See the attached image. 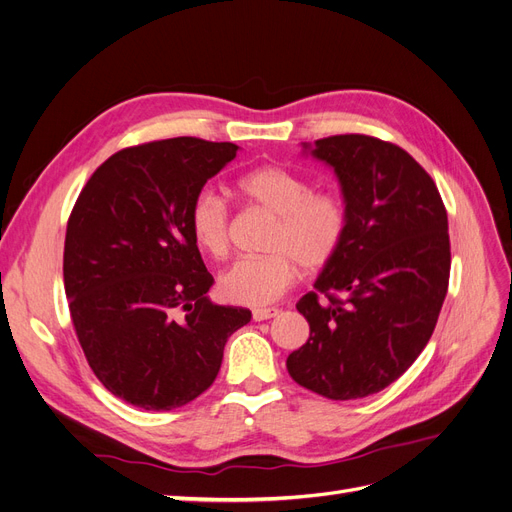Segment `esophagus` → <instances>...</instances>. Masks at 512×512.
I'll return each instance as SVG.
<instances>
[{"label": "esophagus", "mask_w": 512, "mask_h": 512, "mask_svg": "<svg viewBox=\"0 0 512 512\" xmlns=\"http://www.w3.org/2000/svg\"><path fill=\"white\" fill-rule=\"evenodd\" d=\"M275 316H280V309H275V307H258V309H254V312H252V318L256 322L269 320V318H275Z\"/></svg>", "instance_id": "obj_1"}]
</instances>
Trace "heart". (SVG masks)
I'll list each match as a JSON object with an SVG mask.
<instances>
[{
	"label": "heart",
	"mask_w": 512,
	"mask_h": 512,
	"mask_svg": "<svg viewBox=\"0 0 512 512\" xmlns=\"http://www.w3.org/2000/svg\"><path fill=\"white\" fill-rule=\"evenodd\" d=\"M241 194L275 215L267 256L241 258L220 275V294L237 305L262 307L297 282L299 267L316 273L329 267L346 241L348 211L333 192H314L309 179L282 166H262L241 177ZM190 235L200 252L222 260L232 245V215L226 200L200 190L188 211Z\"/></svg>",
	"instance_id": "heart-1"
}]
</instances>
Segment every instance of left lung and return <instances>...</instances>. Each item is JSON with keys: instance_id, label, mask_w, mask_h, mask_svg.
Returning <instances> with one entry per match:
<instances>
[{"instance_id": "8db88e82", "label": "left lung", "mask_w": 512, "mask_h": 512, "mask_svg": "<svg viewBox=\"0 0 512 512\" xmlns=\"http://www.w3.org/2000/svg\"><path fill=\"white\" fill-rule=\"evenodd\" d=\"M348 211L346 241L297 303L309 339L292 380L329 399H359L395 382L436 329L451 275L442 196L408 151L365 134L320 138Z\"/></svg>"}]
</instances>
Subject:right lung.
Wrapping results in <instances>:
<instances>
[{"instance_id":"right-lung-1","label":"right lung","mask_w":512,"mask_h":512,"mask_svg":"<svg viewBox=\"0 0 512 512\" xmlns=\"http://www.w3.org/2000/svg\"><path fill=\"white\" fill-rule=\"evenodd\" d=\"M194 136L126 147L102 162L72 207L64 245L70 318L108 391L175 410L218 376L226 339L250 322L213 305V275L188 228L192 198L237 156Z\"/></svg>"}]
</instances>
